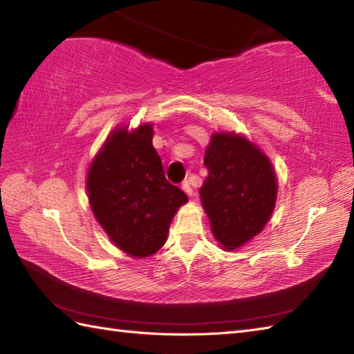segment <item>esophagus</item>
I'll return each mask as SVG.
<instances>
[{"mask_svg": "<svg viewBox=\"0 0 354 354\" xmlns=\"http://www.w3.org/2000/svg\"><path fill=\"white\" fill-rule=\"evenodd\" d=\"M181 189H183L187 194H189V196H192V194H193V189H192V185H190V181H184V183L181 184Z\"/></svg>", "mask_w": 354, "mask_h": 354, "instance_id": "1", "label": "esophagus"}]
</instances>
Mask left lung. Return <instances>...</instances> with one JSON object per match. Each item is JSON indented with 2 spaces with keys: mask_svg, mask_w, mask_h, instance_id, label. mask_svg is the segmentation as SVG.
<instances>
[{
  "mask_svg": "<svg viewBox=\"0 0 354 354\" xmlns=\"http://www.w3.org/2000/svg\"><path fill=\"white\" fill-rule=\"evenodd\" d=\"M204 164L208 176L199 190L202 205L217 242L236 250L257 236L274 212V167L259 147L232 132L212 135Z\"/></svg>",
  "mask_w": 354,
  "mask_h": 354,
  "instance_id": "1",
  "label": "left lung"
}]
</instances>
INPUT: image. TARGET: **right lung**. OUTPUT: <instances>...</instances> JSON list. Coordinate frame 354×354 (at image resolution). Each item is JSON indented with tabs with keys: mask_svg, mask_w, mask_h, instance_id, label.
<instances>
[{
	"mask_svg": "<svg viewBox=\"0 0 354 354\" xmlns=\"http://www.w3.org/2000/svg\"><path fill=\"white\" fill-rule=\"evenodd\" d=\"M152 124L118 127L88 170L86 189L95 219L120 250L142 259L165 243L173 216L189 198L164 175L152 146Z\"/></svg>",
	"mask_w": 354,
	"mask_h": 354,
	"instance_id": "1",
	"label": "right lung"
}]
</instances>
